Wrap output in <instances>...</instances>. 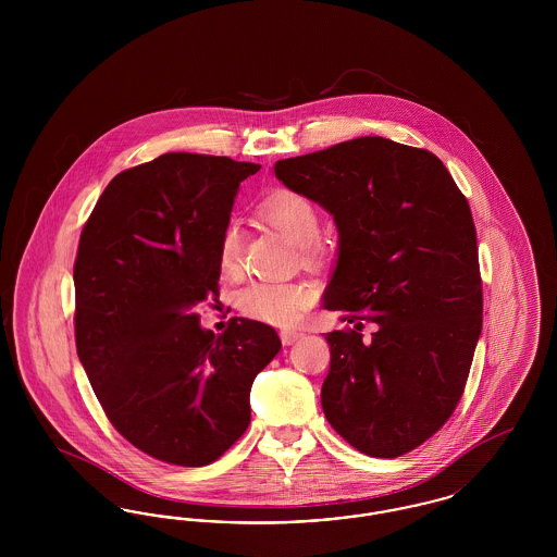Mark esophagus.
<instances>
[{
    "mask_svg": "<svg viewBox=\"0 0 557 557\" xmlns=\"http://www.w3.org/2000/svg\"><path fill=\"white\" fill-rule=\"evenodd\" d=\"M280 338H282V345L290 346L296 343V341H300L302 338V332H282L280 334Z\"/></svg>",
    "mask_w": 557,
    "mask_h": 557,
    "instance_id": "1",
    "label": "esophagus"
}]
</instances>
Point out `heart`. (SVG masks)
Returning a JSON list of instances; mask_svg holds the SVG:
<instances>
[{
	"label": "heart",
	"mask_w": 557,
	"mask_h": 557,
	"mask_svg": "<svg viewBox=\"0 0 557 557\" xmlns=\"http://www.w3.org/2000/svg\"><path fill=\"white\" fill-rule=\"evenodd\" d=\"M259 214L273 230L300 248H309L318 242V209L298 191H273L259 205ZM219 267L227 277H236L242 271V236L234 223H230L221 234ZM313 298L315 288L305 282L255 280L238 292L236 305L246 318L288 325L313 302Z\"/></svg>",
	"instance_id": "heart-1"
}]
</instances>
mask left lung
<instances>
[{"instance_id": "left-lung-1", "label": "left lung", "mask_w": 557, "mask_h": 557, "mask_svg": "<svg viewBox=\"0 0 557 557\" xmlns=\"http://www.w3.org/2000/svg\"><path fill=\"white\" fill-rule=\"evenodd\" d=\"M273 171L338 227L323 309L352 327L325 334L323 413L355 449L405 455L449 420L480 338L470 205L432 152L377 135L277 160Z\"/></svg>"}]
</instances>
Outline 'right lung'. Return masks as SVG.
I'll list each match as a JSON object with an SVG mask.
<instances>
[{
    "mask_svg": "<svg viewBox=\"0 0 557 557\" xmlns=\"http://www.w3.org/2000/svg\"><path fill=\"white\" fill-rule=\"evenodd\" d=\"M261 166L169 152L119 173L81 232L75 338L110 424L150 457L209 466L250 424V388L275 330L196 307L219 296V242L239 182Z\"/></svg>",
    "mask_w": 557,
    "mask_h": 557,
    "instance_id": "obj_1",
    "label": "right lung"
}]
</instances>
